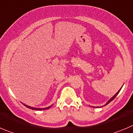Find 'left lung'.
Instances as JSON below:
<instances>
[{"instance_id": "1", "label": "left lung", "mask_w": 133, "mask_h": 133, "mask_svg": "<svg viewBox=\"0 0 133 133\" xmlns=\"http://www.w3.org/2000/svg\"><path fill=\"white\" fill-rule=\"evenodd\" d=\"M121 88H122V87H121ZM121 89H119V90H118V92H117V93H116V94H115V95H114V96H112V97H111V98H110V100H108V102H106V104H105V105H104V106H101V107H103V106H106V105H107V104H109V103H110V102H111V101H112V100H114V98H115V97H116V96H117V95H118V94H119V92H120V90H121ZM101 107H100V108H101ZM97 108H100V107H97Z\"/></svg>"}]
</instances>
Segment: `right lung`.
Wrapping results in <instances>:
<instances>
[{"instance_id":"obj_1","label":"right lung","mask_w":133,"mask_h":133,"mask_svg":"<svg viewBox=\"0 0 133 133\" xmlns=\"http://www.w3.org/2000/svg\"><path fill=\"white\" fill-rule=\"evenodd\" d=\"M22 104H23V106H25V107H27V108L31 109V110H47V109H49L52 106V105H51V106H48V107H47V108H38L31 107V106H28V105H26V104H23V103H22Z\"/></svg>"}]
</instances>
